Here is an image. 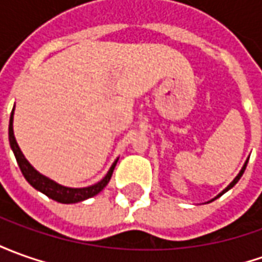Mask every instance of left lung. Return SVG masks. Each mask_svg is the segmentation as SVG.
Here are the masks:
<instances>
[{
  "label": "left lung",
  "instance_id": "1",
  "mask_svg": "<svg viewBox=\"0 0 262 262\" xmlns=\"http://www.w3.org/2000/svg\"><path fill=\"white\" fill-rule=\"evenodd\" d=\"M248 162V161H247ZM247 162H245L244 164V167H243V169H241V171H239V174H238L237 177H235V178H234V181H232V183L230 184V185H228V187H227V188L224 189V191H223V192H221V194H220V195H223V194H224V192H227V191H228V189L230 188H232V187H234V185H235V184L238 183V180H239V178H241V177H243V174H244V171H245V167H247ZM218 195V196H220ZM217 196V198H218Z\"/></svg>",
  "mask_w": 262,
  "mask_h": 262
}]
</instances>
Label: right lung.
Segmentation results:
<instances>
[{
	"instance_id": "obj_1",
	"label": "right lung",
	"mask_w": 262,
	"mask_h": 262,
	"mask_svg": "<svg viewBox=\"0 0 262 262\" xmlns=\"http://www.w3.org/2000/svg\"><path fill=\"white\" fill-rule=\"evenodd\" d=\"M12 120H14V110H12V113H11L10 127H8L10 145L11 148H12V151H14L15 158H17V162L18 165H19L21 172H23V176L25 177V180L31 184L35 189L41 191L42 194L52 198L54 201H58V203L62 204H74L79 203V201H84L86 198H91V196L94 195H97V194H98L100 191H102L104 187L110 183L117 161L114 162L113 167L110 168L107 176L104 177L100 183H97L95 185H91V187H86V188H68V187H62V185H59V184L51 181L50 178L41 176L38 171H35V169L32 168L31 164L25 160V157L23 155V152H21L19 147H18L17 141H15V137H14V129H12Z\"/></svg>"
}]
</instances>
